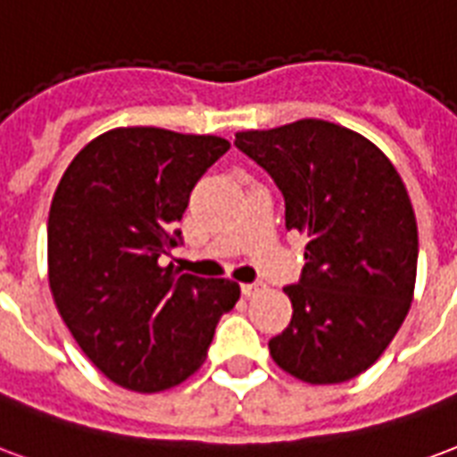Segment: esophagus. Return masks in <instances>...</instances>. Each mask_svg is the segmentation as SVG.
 <instances>
[{
    "instance_id": "obj_1",
    "label": "esophagus",
    "mask_w": 457,
    "mask_h": 457,
    "mask_svg": "<svg viewBox=\"0 0 457 457\" xmlns=\"http://www.w3.org/2000/svg\"><path fill=\"white\" fill-rule=\"evenodd\" d=\"M263 288H266V286H263V283H259V280H254V283H242V295L254 297V295H259Z\"/></svg>"
}]
</instances>
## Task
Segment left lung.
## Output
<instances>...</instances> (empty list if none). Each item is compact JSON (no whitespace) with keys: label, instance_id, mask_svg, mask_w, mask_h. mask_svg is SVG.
I'll list each match as a JSON object with an SVG mask.
<instances>
[{"label":"left lung","instance_id":"1","mask_svg":"<svg viewBox=\"0 0 457 457\" xmlns=\"http://www.w3.org/2000/svg\"><path fill=\"white\" fill-rule=\"evenodd\" d=\"M235 145L280 188L286 228L307 237L300 283L283 288L293 317L269 341L271 358L303 383H346L383 356L414 297L407 188L380 147L329 120L245 130Z\"/></svg>","mask_w":457,"mask_h":457}]
</instances>
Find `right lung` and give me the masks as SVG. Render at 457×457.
Returning <instances> with one entry per match:
<instances>
[{
	"mask_svg": "<svg viewBox=\"0 0 457 457\" xmlns=\"http://www.w3.org/2000/svg\"><path fill=\"white\" fill-rule=\"evenodd\" d=\"M228 150L218 135L113 128L84 145L57 184L50 293L79 349L125 390L160 392L191 378L239 300L235 280L160 266L194 186Z\"/></svg>",
	"mask_w": 457,
	"mask_h": 457,
	"instance_id": "add662e5",
	"label": "right lung"
}]
</instances>
